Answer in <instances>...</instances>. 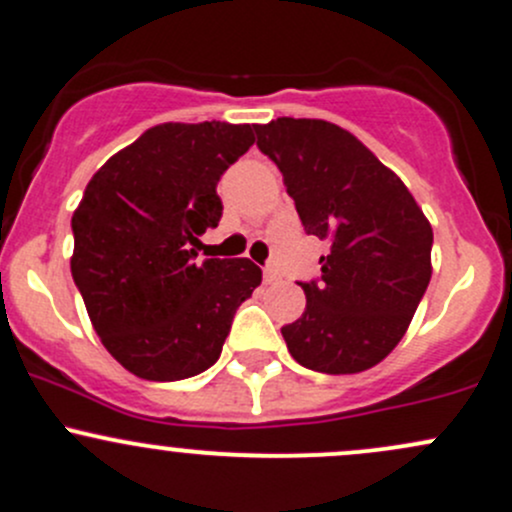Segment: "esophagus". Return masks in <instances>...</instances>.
Wrapping results in <instances>:
<instances>
[{"label":"esophagus","instance_id":"34e87169","mask_svg":"<svg viewBox=\"0 0 512 512\" xmlns=\"http://www.w3.org/2000/svg\"><path fill=\"white\" fill-rule=\"evenodd\" d=\"M277 270H274V267H265V284H272V282H277Z\"/></svg>","mask_w":512,"mask_h":512}]
</instances>
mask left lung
I'll list each match as a JSON object with an SVG mask.
<instances>
[{"label":"left lung","mask_w":512,"mask_h":512,"mask_svg":"<svg viewBox=\"0 0 512 512\" xmlns=\"http://www.w3.org/2000/svg\"><path fill=\"white\" fill-rule=\"evenodd\" d=\"M255 132L306 233L331 242L319 282H299L304 314L282 326L289 353L316 373H363L400 343L427 292L432 225L400 176L348 129L277 117Z\"/></svg>","instance_id":"1"}]
</instances>
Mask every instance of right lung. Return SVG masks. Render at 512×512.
<instances>
[{
  "instance_id": "obj_1",
  "label": "right lung",
  "mask_w": 512,
  "mask_h": 512,
  "mask_svg": "<svg viewBox=\"0 0 512 512\" xmlns=\"http://www.w3.org/2000/svg\"><path fill=\"white\" fill-rule=\"evenodd\" d=\"M255 125L164 122L100 166L75 208L71 272L95 333L129 373L193 378L220 358L238 306L260 287L247 257L196 262L223 215L215 186Z\"/></svg>"
}]
</instances>
